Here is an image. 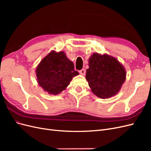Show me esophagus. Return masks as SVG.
I'll return each mask as SVG.
<instances>
[{
    "mask_svg": "<svg viewBox=\"0 0 151 151\" xmlns=\"http://www.w3.org/2000/svg\"><path fill=\"white\" fill-rule=\"evenodd\" d=\"M79 73L81 74V75H83L84 76L86 74V70L84 69V68H83V69L79 70Z\"/></svg>",
    "mask_w": 151,
    "mask_h": 151,
    "instance_id": "1",
    "label": "esophagus"
}]
</instances>
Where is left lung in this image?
<instances>
[{
  "instance_id": "obj_1",
  "label": "left lung",
  "mask_w": 151,
  "mask_h": 151,
  "mask_svg": "<svg viewBox=\"0 0 151 151\" xmlns=\"http://www.w3.org/2000/svg\"><path fill=\"white\" fill-rule=\"evenodd\" d=\"M125 67L115 57L94 53L89 58L86 79L96 96L108 99L119 92L126 79Z\"/></svg>"
}]
</instances>
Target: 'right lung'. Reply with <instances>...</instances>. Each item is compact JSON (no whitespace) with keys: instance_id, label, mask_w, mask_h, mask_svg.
<instances>
[{"instance_id":"1","label":"right lung","mask_w":151,"mask_h":151,"mask_svg":"<svg viewBox=\"0 0 151 151\" xmlns=\"http://www.w3.org/2000/svg\"><path fill=\"white\" fill-rule=\"evenodd\" d=\"M36 75L39 86L45 91L57 95L67 88L79 72L74 70V63L64 52L52 51L40 62Z\"/></svg>"}]
</instances>
